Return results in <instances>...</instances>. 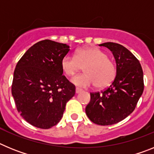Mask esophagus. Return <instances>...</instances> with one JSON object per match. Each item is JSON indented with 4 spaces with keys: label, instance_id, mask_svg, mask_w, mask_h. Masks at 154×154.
<instances>
[{
    "label": "esophagus",
    "instance_id": "1",
    "mask_svg": "<svg viewBox=\"0 0 154 154\" xmlns=\"http://www.w3.org/2000/svg\"><path fill=\"white\" fill-rule=\"evenodd\" d=\"M82 92V89H79V88H76L75 89V93H79V92Z\"/></svg>",
    "mask_w": 154,
    "mask_h": 154
}]
</instances>
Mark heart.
I'll return each mask as SVG.
<instances>
[{
    "label": "heart",
    "instance_id": "1",
    "mask_svg": "<svg viewBox=\"0 0 154 154\" xmlns=\"http://www.w3.org/2000/svg\"><path fill=\"white\" fill-rule=\"evenodd\" d=\"M64 74L73 76L84 67L85 73L72 79V82L82 88L96 85L97 88H106L113 82L116 75V66L108 58L106 52L96 47L80 48L75 57L65 55L61 61Z\"/></svg>",
    "mask_w": 154,
    "mask_h": 154
}]
</instances>
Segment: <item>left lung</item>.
Masks as SVG:
<instances>
[{
  "instance_id": "1",
  "label": "left lung",
  "mask_w": 154,
  "mask_h": 154,
  "mask_svg": "<svg viewBox=\"0 0 154 154\" xmlns=\"http://www.w3.org/2000/svg\"><path fill=\"white\" fill-rule=\"evenodd\" d=\"M112 51L116 75L102 92H91L85 113L92 123L101 126L117 123L135 109L144 89L143 73L139 60L127 48L114 42L99 45Z\"/></svg>"
}]
</instances>
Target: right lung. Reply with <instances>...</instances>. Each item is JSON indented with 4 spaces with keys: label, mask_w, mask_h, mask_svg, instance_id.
Returning <instances> with one entry per match:
<instances>
[{
    "label": "right lung",
    "mask_w": 154,
    "mask_h": 154,
    "mask_svg": "<svg viewBox=\"0 0 154 154\" xmlns=\"http://www.w3.org/2000/svg\"><path fill=\"white\" fill-rule=\"evenodd\" d=\"M69 46L54 41L37 42L24 53L14 72L11 93L25 120L49 129L61 120L75 86L63 75L61 61Z\"/></svg>",
    "instance_id": "obj_1"
}]
</instances>
